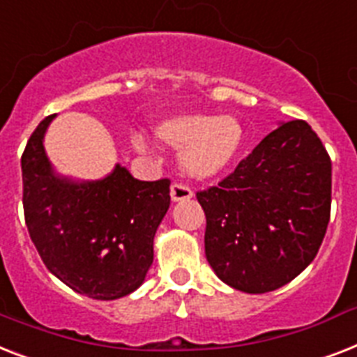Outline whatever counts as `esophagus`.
Returning a JSON list of instances; mask_svg holds the SVG:
<instances>
[{"label":"esophagus","mask_w":357,"mask_h":357,"mask_svg":"<svg viewBox=\"0 0 357 357\" xmlns=\"http://www.w3.org/2000/svg\"><path fill=\"white\" fill-rule=\"evenodd\" d=\"M192 188L185 183H174L170 187V196H172L174 202H181V199L192 198Z\"/></svg>","instance_id":"obj_1"}]
</instances>
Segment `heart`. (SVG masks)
Listing matches in <instances>:
<instances>
[{
  "instance_id": "b5f03b06",
  "label": "heart",
  "mask_w": 357,
  "mask_h": 357,
  "mask_svg": "<svg viewBox=\"0 0 357 357\" xmlns=\"http://www.w3.org/2000/svg\"><path fill=\"white\" fill-rule=\"evenodd\" d=\"M155 133L169 146L183 150V170L196 179L224 172L244 144V126L233 115H179L161 124ZM135 146L144 149L143 141L137 139Z\"/></svg>"
}]
</instances>
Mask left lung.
<instances>
[{
	"mask_svg": "<svg viewBox=\"0 0 357 357\" xmlns=\"http://www.w3.org/2000/svg\"><path fill=\"white\" fill-rule=\"evenodd\" d=\"M196 198L207 218L205 255L214 273L234 289L266 294L294 280L319 251L332 161L306 121H289Z\"/></svg>",
	"mask_w": 357,
	"mask_h": 357,
	"instance_id": "1",
	"label": "left lung"
}]
</instances>
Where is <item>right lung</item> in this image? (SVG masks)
Returning a JSON list of instances; mask_svg holds the SVG:
<instances>
[{"label": "right lung", "mask_w": 357, "mask_h": 357, "mask_svg": "<svg viewBox=\"0 0 357 357\" xmlns=\"http://www.w3.org/2000/svg\"><path fill=\"white\" fill-rule=\"evenodd\" d=\"M38 124L22 153L23 214L45 268L77 294L113 301L143 284L153 236L170 205V179L141 181L117 165L108 178L73 183L51 170Z\"/></svg>", "instance_id": "obj_1"}]
</instances>
